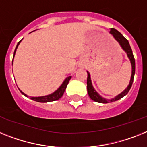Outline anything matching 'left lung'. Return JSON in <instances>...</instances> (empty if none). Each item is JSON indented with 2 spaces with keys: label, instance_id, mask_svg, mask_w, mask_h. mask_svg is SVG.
Segmentation results:
<instances>
[{
  "label": "left lung",
  "instance_id": "8db88e82",
  "mask_svg": "<svg viewBox=\"0 0 147 147\" xmlns=\"http://www.w3.org/2000/svg\"><path fill=\"white\" fill-rule=\"evenodd\" d=\"M110 32V34H112L113 36L114 37V38L116 39V40L119 43V44L121 45V47H122V49H124L126 53H127L128 57L129 58V59H130L132 66L131 77V80L130 82H129L128 86L125 88V90L123 91L121 94H119L118 96H116L115 98H113V99L109 100L110 102H113V101L119 100L120 98H122V97H124L125 94H128V92H129V90H130L131 87L132 86V83H133V81H134V74H135V60H134V55H133V53H132L131 48L130 44L128 43V40H127L125 37H123V35H122L119 31H118L115 28H111ZM87 74H88V77H87V91H88V95H89V97H90L91 99L98 103H103V104L108 103L107 100H105L104 98H101V97L95 92V90H94V88H93L92 85L90 74H89V73L88 72H87Z\"/></svg>",
  "mask_w": 147,
  "mask_h": 147
}]
</instances>
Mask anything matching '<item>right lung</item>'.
Listing matches in <instances>:
<instances>
[{
	"label": "right lung",
	"mask_w": 147,
	"mask_h": 147,
	"mask_svg": "<svg viewBox=\"0 0 147 147\" xmlns=\"http://www.w3.org/2000/svg\"><path fill=\"white\" fill-rule=\"evenodd\" d=\"M20 42H21V40L19 41V43H18L16 47V49H15V51H14V55H15L16 50L17 47H18V46H19V44ZM13 58H14V55H13ZM12 64H13V62H12ZM71 76H67V77L65 79V80L63 82V83L61 84V86L59 87V89L55 91V92L54 93H53V94H49V95H47V96H43V97H31L30 98H31V100H35V101H37V102H40V103L50 102V101H54V100H59V98H61V97H62L63 94H64V92H65L67 86V84H68V82H69V81H70V80H71ZM20 92H22V94H24L25 96L27 97V95H26L25 93H23L22 91H20Z\"/></svg>",
	"instance_id": "obj_1"
}]
</instances>
